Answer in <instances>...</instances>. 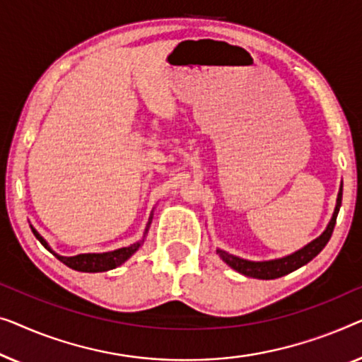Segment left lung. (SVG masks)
Wrapping results in <instances>:
<instances>
[{
  "label": "left lung",
  "instance_id": "left-lung-1",
  "mask_svg": "<svg viewBox=\"0 0 362 362\" xmlns=\"http://www.w3.org/2000/svg\"><path fill=\"white\" fill-rule=\"evenodd\" d=\"M341 198H343V188H339L338 202H336L333 218L322 236L307 244V246L300 249V251L290 254L287 257L276 259V261H266V262H251V261H244V259L234 257L231 254L220 251V249H218V254H220L223 261H225L230 267H233L234 271L254 279H266V281H269V279H277V277L285 276V274L297 271L298 267H302L307 262L312 261V259L317 256V254H320V251H322L325 246H327V243L329 241V238H332L333 230H334L336 216H338V211L341 206Z\"/></svg>",
  "mask_w": 362,
  "mask_h": 362
}]
</instances>
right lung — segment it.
Returning <instances> with one entry per match:
<instances>
[{"label": "right lung", "instance_id": "right-lung-1", "mask_svg": "<svg viewBox=\"0 0 362 362\" xmlns=\"http://www.w3.org/2000/svg\"><path fill=\"white\" fill-rule=\"evenodd\" d=\"M30 230H33L34 236L39 239V243L42 244L47 251L52 252L60 262H64L67 267L75 269V271H80V272H103V271H110V269L118 267L126 261V259H129L141 246V243H136V244H131L129 247H121L118 251H113V252L78 254V256H74V257H64V256H59V254H55L52 249L49 247V244L44 241V238L40 236L34 228H30Z\"/></svg>", "mask_w": 362, "mask_h": 362}]
</instances>
